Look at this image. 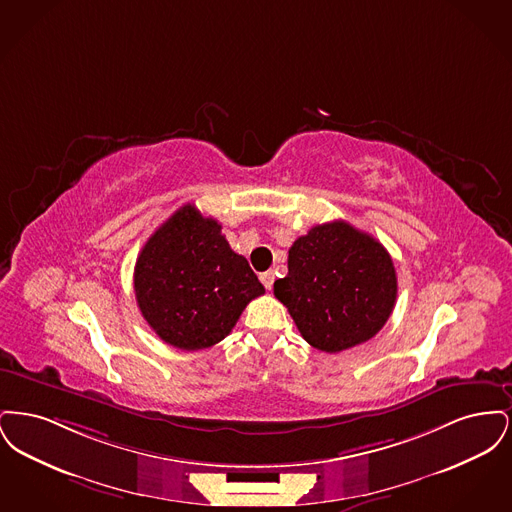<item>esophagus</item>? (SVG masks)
Here are the masks:
<instances>
[{"label": "esophagus", "instance_id": "1", "mask_svg": "<svg viewBox=\"0 0 512 512\" xmlns=\"http://www.w3.org/2000/svg\"><path fill=\"white\" fill-rule=\"evenodd\" d=\"M261 282H263V286L270 290L272 288V284H274V272L272 270H267V272H263L261 274Z\"/></svg>", "mask_w": 512, "mask_h": 512}]
</instances>
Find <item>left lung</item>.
I'll list each match as a JSON object with an SVG mask.
<instances>
[{"label": "left lung", "instance_id": "obj_1", "mask_svg": "<svg viewBox=\"0 0 512 512\" xmlns=\"http://www.w3.org/2000/svg\"><path fill=\"white\" fill-rule=\"evenodd\" d=\"M303 340L326 353L374 338L388 322L397 276L386 247L345 220L313 226L288 253L274 282Z\"/></svg>", "mask_w": 512, "mask_h": 512}]
</instances>
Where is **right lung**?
I'll list each match as a JSON object with an SVG mask.
<instances>
[{
  "label": "right lung",
  "instance_id": "1",
  "mask_svg": "<svg viewBox=\"0 0 512 512\" xmlns=\"http://www.w3.org/2000/svg\"><path fill=\"white\" fill-rule=\"evenodd\" d=\"M222 226L180 207L147 240L134 268L136 301L153 332L184 351L224 340L265 288Z\"/></svg>",
  "mask_w": 512,
  "mask_h": 512
}]
</instances>
